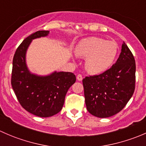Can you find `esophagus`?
Here are the masks:
<instances>
[{
	"instance_id": "34e87169",
	"label": "esophagus",
	"mask_w": 146,
	"mask_h": 146,
	"mask_svg": "<svg viewBox=\"0 0 146 146\" xmlns=\"http://www.w3.org/2000/svg\"><path fill=\"white\" fill-rule=\"evenodd\" d=\"M77 80H79V81H81L82 80V76L81 74H78L77 76Z\"/></svg>"
}]
</instances>
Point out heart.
<instances>
[{"label": "heart", "instance_id": "obj_1", "mask_svg": "<svg viewBox=\"0 0 146 146\" xmlns=\"http://www.w3.org/2000/svg\"><path fill=\"white\" fill-rule=\"evenodd\" d=\"M118 51L116 42L95 36L82 39L76 47V54L86 58L85 68L92 74H98L110 68Z\"/></svg>", "mask_w": 146, "mask_h": 146}]
</instances>
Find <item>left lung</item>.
<instances>
[{"label": "left lung", "mask_w": 146, "mask_h": 146, "mask_svg": "<svg viewBox=\"0 0 146 146\" xmlns=\"http://www.w3.org/2000/svg\"><path fill=\"white\" fill-rule=\"evenodd\" d=\"M136 83V62L123 42L115 64L99 75L82 80L85 104L92 115L110 117L123 110L133 95Z\"/></svg>", "instance_id": "obj_1"}]
</instances>
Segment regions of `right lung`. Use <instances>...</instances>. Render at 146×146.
<instances>
[{"label":"right lung","mask_w":146,"mask_h":146,"mask_svg":"<svg viewBox=\"0 0 146 146\" xmlns=\"http://www.w3.org/2000/svg\"><path fill=\"white\" fill-rule=\"evenodd\" d=\"M48 31H37L24 39L16 49L13 60L11 85L20 105L28 112L48 117L59 112L65 97L75 83L70 72H55L45 77L31 74L25 64V54L32 39L45 36Z\"/></svg>","instance_id":"right-lung-1"}]
</instances>
